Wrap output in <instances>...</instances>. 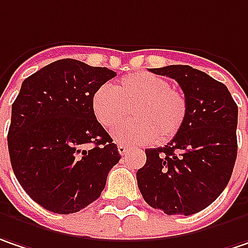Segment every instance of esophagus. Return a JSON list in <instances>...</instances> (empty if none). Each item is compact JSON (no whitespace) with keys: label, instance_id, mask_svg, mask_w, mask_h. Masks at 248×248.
I'll return each mask as SVG.
<instances>
[{"label":"esophagus","instance_id":"34e87169","mask_svg":"<svg viewBox=\"0 0 248 248\" xmlns=\"http://www.w3.org/2000/svg\"><path fill=\"white\" fill-rule=\"evenodd\" d=\"M118 152H119V154H121V155H126V154H127V152H129V149H127L124 144H119V146H118Z\"/></svg>","mask_w":248,"mask_h":248}]
</instances>
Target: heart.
<instances>
[{
    "instance_id": "obj_1",
    "label": "heart",
    "mask_w": 248,
    "mask_h": 248,
    "mask_svg": "<svg viewBox=\"0 0 248 248\" xmlns=\"http://www.w3.org/2000/svg\"><path fill=\"white\" fill-rule=\"evenodd\" d=\"M95 118L104 127L124 122L132 109L135 121L121 124L112 136L124 144L140 146L175 138L188 116L185 94L171 82L152 73H133L118 81L115 88L104 84L91 101Z\"/></svg>"
}]
</instances>
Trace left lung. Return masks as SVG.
<instances>
[{
  "label": "left lung",
  "mask_w": 248,
  "mask_h": 248,
  "mask_svg": "<svg viewBox=\"0 0 248 248\" xmlns=\"http://www.w3.org/2000/svg\"><path fill=\"white\" fill-rule=\"evenodd\" d=\"M180 84L188 116L164 147L147 149L136 172L144 201L167 215L208 208L226 188L237 157V105L225 84L191 66L150 68Z\"/></svg>",
  "instance_id": "left-lung-1"
}]
</instances>
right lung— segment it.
Wrapping results in <instances>:
<instances>
[{
  "instance_id": "1",
  "label": "right lung",
  "mask_w": 248,
  "mask_h": 248,
  "mask_svg": "<svg viewBox=\"0 0 248 248\" xmlns=\"http://www.w3.org/2000/svg\"><path fill=\"white\" fill-rule=\"evenodd\" d=\"M115 76L107 67L63 59L22 82L12 104L8 150L18 182L45 209H84L101 197L119 163L118 147L91 107L95 90Z\"/></svg>"
}]
</instances>
